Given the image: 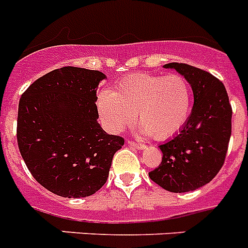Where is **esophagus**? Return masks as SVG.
<instances>
[{
	"label": "esophagus",
	"instance_id": "esophagus-1",
	"mask_svg": "<svg viewBox=\"0 0 248 248\" xmlns=\"http://www.w3.org/2000/svg\"><path fill=\"white\" fill-rule=\"evenodd\" d=\"M128 144L130 145V147L135 148V149H144L145 148V144H143V143H137V141L134 140H128Z\"/></svg>",
	"mask_w": 248,
	"mask_h": 248
}]
</instances>
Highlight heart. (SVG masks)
I'll return each mask as SVG.
<instances>
[{
	"label": "heart",
	"mask_w": 248,
	"mask_h": 248,
	"mask_svg": "<svg viewBox=\"0 0 248 248\" xmlns=\"http://www.w3.org/2000/svg\"><path fill=\"white\" fill-rule=\"evenodd\" d=\"M105 128L120 133L135 122L143 134L156 140L174 137L185 126L192 110V88L179 74L135 73L124 76L114 92L103 90L96 99Z\"/></svg>",
	"instance_id": "b5f03b06"
}]
</instances>
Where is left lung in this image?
<instances>
[{
  "instance_id": "obj_1",
  "label": "left lung",
  "mask_w": 248,
  "mask_h": 248,
  "mask_svg": "<svg viewBox=\"0 0 248 248\" xmlns=\"http://www.w3.org/2000/svg\"><path fill=\"white\" fill-rule=\"evenodd\" d=\"M192 86L194 104L179 134L160 144L159 167L150 179L173 193L198 189L215 178L222 168L232 130V107L225 85L216 76L187 63L170 62Z\"/></svg>"
}]
</instances>
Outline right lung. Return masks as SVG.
<instances>
[{"instance_id": "add662e5", "label": "right lung", "mask_w": 248, "mask_h": 248, "mask_svg": "<svg viewBox=\"0 0 248 248\" xmlns=\"http://www.w3.org/2000/svg\"><path fill=\"white\" fill-rule=\"evenodd\" d=\"M98 70L65 66L32 82L18 103L17 144L33 178L52 193L84 198L108 179L124 138L96 122Z\"/></svg>"}]
</instances>
